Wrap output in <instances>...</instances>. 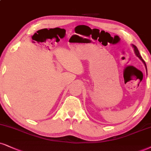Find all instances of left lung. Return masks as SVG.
Listing matches in <instances>:
<instances>
[{"mask_svg": "<svg viewBox=\"0 0 151 151\" xmlns=\"http://www.w3.org/2000/svg\"><path fill=\"white\" fill-rule=\"evenodd\" d=\"M132 46H133L134 49V52H135V54H136V55H137V57H138L141 60L143 61V62H144V64H145V66H146V63H145V61H144V59H142V57H141V56L140 55V53H139V50H138V48H137V47H136L135 45H132ZM146 70H147V68H146Z\"/></svg>", "mask_w": 151, "mask_h": 151, "instance_id": "obj_1", "label": "left lung"}]
</instances>
